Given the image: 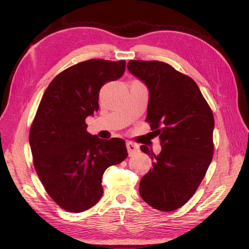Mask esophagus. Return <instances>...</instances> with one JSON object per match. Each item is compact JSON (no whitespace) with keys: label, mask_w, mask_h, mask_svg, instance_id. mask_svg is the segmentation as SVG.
I'll return each mask as SVG.
<instances>
[{"label":"esophagus","mask_w":249,"mask_h":249,"mask_svg":"<svg viewBox=\"0 0 249 249\" xmlns=\"http://www.w3.org/2000/svg\"><path fill=\"white\" fill-rule=\"evenodd\" d=\"M126 148H127V153H129L130 156H133L134 154L139 152V145L136 144V143L131 142V141L126 142Z\"/></svg>","instance_id":"34e87169"}]
</instances>
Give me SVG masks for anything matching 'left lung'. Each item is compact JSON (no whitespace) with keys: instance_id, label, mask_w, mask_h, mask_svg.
I'll use <instances>...</instances> for the list:
<instances>
[{"instance_id":"8db88e82","label":"left lung","mask_w":249,"mask_h":249,"mask_svg":"<svg viewBox=\"0 0 249 249\" xmlns=\"http://www.w3.org/2000/svg\"><path fill=\"white\" fill-rule=\"evenodd\" d=\"M127 70L148 89L146 122L162 149L140 180L139 193L150 207L175 211L189 200L213 158L214 116L191 78L160 61L131 60Z\"/></svg>"}]
</instances>
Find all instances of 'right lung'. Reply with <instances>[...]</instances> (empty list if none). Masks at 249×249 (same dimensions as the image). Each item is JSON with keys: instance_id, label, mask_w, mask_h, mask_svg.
I'll return each mask as SVG.
<instances>
[{"instance_id": "1", "label": "right lung", "mask_w": 249, "mask_h": 249, "mask_svg": "<svg viewBox=\"0 0 249 249\" xmlns=\"http://www.w3.org/2000/svg\"><path fill=\"white\" fill-rule=\"evenodd\" d=\"M124 71V60L71 66L50 83L37 109L29 137L34 167L50 196L69 212L93 207L103 195L105 170L127 157L124 139H101L85 124L99 110L101 88Z\"/></svg>"}]
</instances>
